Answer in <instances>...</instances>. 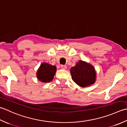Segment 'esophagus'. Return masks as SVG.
<instances>
[{
  "instance_id": "34e87169",
  "label": "esophagus",
  "mask_w": 127,
  "mask_h": 127,
  "mask_svg": "<svg viewBox=\"0 0 127 127\" xmlns=\"http://www.w3.org/2000/svg\"><path fill=\"white\" fill-rule=\"evenodd\" d=\"M61 68L63 69H66L67 68V66L66 65H61Z\"/></svg>"
}]
</instances>
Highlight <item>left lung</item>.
I'll use <instances>...</instances> for the list:
<instances>
[{
  "mask_svg": "<svg viewBox=\"0 0 127 127\" xmlns=\"http://www.w3.org/2000/svg\"><path fill=\"white\" fill-rule=\"evenodd\" d=\"M72 79L81 87H86L94 84L96 81V73L94 67L86 62L79 60L71 68Z\"/></svg>",
  "mask_w": 127,
  "mask_h": 127,
  "instance_id": "obj_1",
  "label": "left lung"
}]
</instances>
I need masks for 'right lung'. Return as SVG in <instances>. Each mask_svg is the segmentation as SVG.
<instances>
[{
    "label": "right lung",
    "instance_id": "obj_1",
    "mask_svg": "<svg viewBox=\"0 0 127 127\" xmlns=\"http://www.w3.org/2000/svg\"><path fill=\"white\" fill-rule=\"evenodd\" d=\"M56 71V66L47 63H43L37 72V77L39 81L42 82H50L53 79Z\"/></svg>",
    "mask_w": 127,
    "mask_h": 127
}]
</instances>
